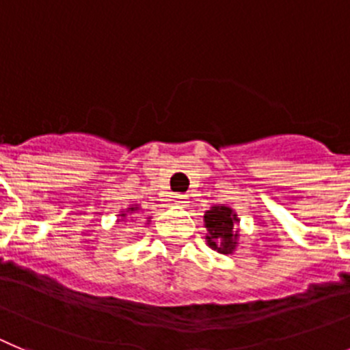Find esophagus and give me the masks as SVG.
<instances>
[{"instance_id": "34e87169", "label": "esophagus", "mask_w": 350, "mask_h": 350, "mask_svg": "<svg viewBox=\"0 0 350 350\" xmlns=\"http://www.w3.org/2000/svg\"><path fill=\"white\" fill-rule=\"evenodd\" d=\"M172 202H174L176 206H179V207H185L188 204V197H187V195L178 193V195H174V197H172Z\"/></svg>"}]
</instances>
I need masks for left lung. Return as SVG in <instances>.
<instances>
[{
    "label": "left lung",
    "mask_w": 350,
    "mask_h": 350,
    "mask_svg": "<svg viewBox=\"0 0 350 350\" xmlns=\"http://www.w3.org/2000/svg\"><path fill=\"white\" fill-rule=\"evenodd\" d=\"M239 221L237 214L228 206H214L204 214V225L207 232V244L214 251L221 254H232L237 247L239 232L235 223Z\"/></svg>",
    "instance_id": "1"
}]
</instances>
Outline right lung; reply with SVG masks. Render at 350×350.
I'll return each instance as SVG.
<instances>
[{
  "instance_id": "add662e5",
  "label": "right lung",
  "mask_w": 350,
  "mask_h": 350,
  "mask_svg": "<svg viewBox=\"0 0 350 350\" xmlns=\"http://www.w3.org/2000/svg\"><path fill=\"white\" fill-rule=\"evenodd\" d=\"M134 211H139V207H137V206H132V207H129V209H127V213H134ZM127 213H124V211H122V213L120 214H118V216H120V218H127ZM148 221H150V218H148Z\"/></svg>"
}]
</instances>
